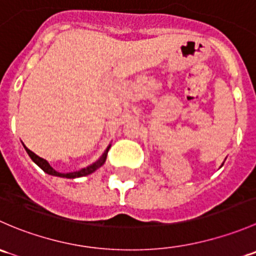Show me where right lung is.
<instances>
[{
	"mask_svg": "<svg viewBox=\"0 0 256 256\" xmlns=\"http://www.w3.org/2000/svg\"><path fill=\"white\" fill-rule=\"evenodd\" d=\"M109 148L110 146L108 147L106 151L104 152V154H102V157H100L99 160H98L95 164H92V166L86 167V168H82V170H78V171H74V172H68V174H60V172H56V170L53 168V167L50 166V164H48L46 160L40 158V156H37L36 154H33L30 150H28L27 147H26V151H27V154H30V158L33 160V161L36 162V164H38V166L40 167V168L43 170L44 172H47L48 174H52V176H59V177H66V178H76V177H82V176H86V174H92V172L95 171L96 168H99L100 166H102L105 162V160H106V156H108V152H109Z\"/></svg>",
	"mask_w": 256,
	"mask_h": 256,
	"instance_id": "add662e5",
	"label": "right lung"
}]
</instances>
